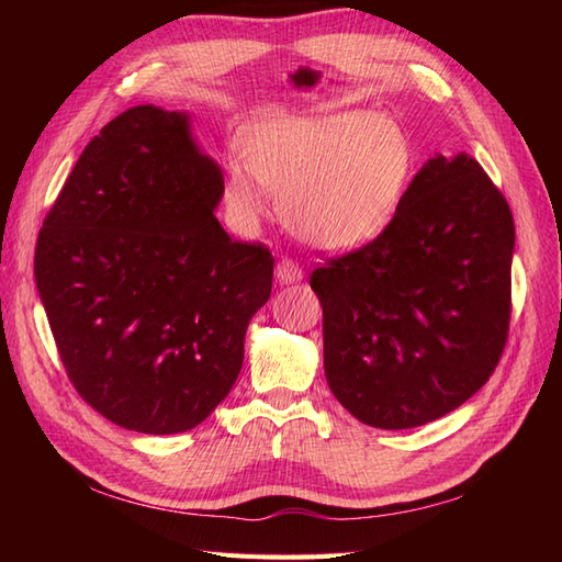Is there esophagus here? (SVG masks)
I'll list each match as a JSON object with an SVG mask.
<instances>
[{
    "mask_svg": "<svg viewBox=\"0 0 562 562\" xmlns=\"http://www.w3.org/2000/svg\"><path fill=\"white\" fill-rule=\"evenodd\" d=\"M274 274H278V282L280 284H292V282H300L304 278V270L296 260L292 258H282L278 262V268H274Z\"/></svg>",
    "mask_w": 562,
    "mask_h": 562,
    "instance_id": "obj_1",
    "label": "esophagus"
}]
</instances>
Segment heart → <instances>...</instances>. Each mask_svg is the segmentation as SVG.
Segmentation results:
<instances>
[{"mask_svg": "<svg viewBox=\"0 0 562 562\" xmlns=\"http://www.w3.org/2000/svg\"><path fill=\"white\" fill-rule=\"evenodd\" d=\"M241 154L224 166V202L234 222L258 224L270 193L300 241L333 254L386 232L415 166L408 133L369 111L266 117L248 127Z\"/></svg>", "mask_w": 562, "mask_h": 562, "instance_id": "obj_1", "label": "heart"}]
</instances>
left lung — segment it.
Returning a JSON list of instances; mask_svg holds the SVG:
<instances>
[{"label":"left lung","mask_w":562,"mask_h":562,"mask_svg":"<svg viewBox=\"0 0 562 562\" xmlns=\"http://www.w3.org/2000/svg\"><path fill=\"white\" fill-rule=\"evenodd\" d=\"M512 254L515 220L483 166L429 159L384 234L312 272L342 408L408 429L469 401L505 350Z\"/></svg>","instance_id":"8db88e82"}]
</instances>
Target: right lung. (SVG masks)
I'll list each match as a JSON object with an SVG mask.
<instances>
[{
  "mask_svg": "<svg viewBox=\"0 0 562 562\" xmlns=\"http://www.w3.org/2000/svg\"><path fill=\"white\" fill-rule=\"evenodd\" d=\"M222 195L190 115L149 103L89 142L47 212L35 284L69 381L105 420L186 432L241 372L274 258L232 241Z\"/></svg>",
  "mask_w": 562,
  "mask_h": 562,
  "instance_id": "right-lung-1",
  "label": "right lung"
}]
</instances>
